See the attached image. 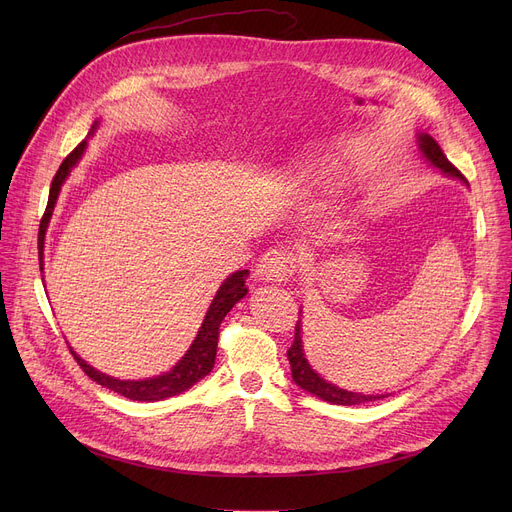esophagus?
Instances as JSON below:
<instances>
[{"mask_svg": "<svg viewBox=\"0 0 512 512\" xmlns=\"http://www.w3.org/2000/svg\"><path fill=\"white\" fill-rule=\"evenodd\" d=\"M294 267H297V259L292 253L284 249H270L261 255L255 278L261 282H284L294 274Z\"/></svg>", "mask_w": 512, "mask_h": 512, "instance_id": "1", "label": "esophagus"}]
</instances>
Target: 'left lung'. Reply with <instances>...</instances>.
I'll return each mask as SVG.
<instances>
[{
  "instance_id": "8db88e82",
  "label": "left lung",
  "mask_w": 512,
  "mask_h": 512,
  "mask_svg": "<svg viewBox=\"0 0 512 512\" xmlns=\"http://www.w3.org/2000/svg\"><path fill=\"white\" fill-rule=\"evenodd\" d=\"M417 147L419 153L423 155V159L427 161L429 166H434L436 170H440L442 174L461 180L463 184L469 186V182L465 180V176L456 170L450 161L446 159V155L442 153L440 145L429 137L427 132H419L417 134ZM303 313V311H299ZM288 361H290V371H292V380L299 388H303L305 392L332 402V405H344V407H351V405H363V402H371V400H380L386 398L388 394H363V392H353V390H344L328 380L321 378V375L311 367V363L307 361L305 355V348H303V324L301 319L297 321V328H294V342L288 348Z\"/></svg>"
}]
</instances>
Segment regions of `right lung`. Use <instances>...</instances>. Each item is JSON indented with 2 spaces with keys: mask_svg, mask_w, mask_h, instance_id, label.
Segmentation results:
<instances>
[{
  "mask_svg": "<svg viewBox=\"0 0 512 512\" xmlns=\"http://www.w3.org/2000/svg\"><path fill=\"white\" fill-rule=\"evenodd\" d=\"M99 128V120L91 126L89 137H93L95 130ZM87 149V141L80 143L64 161L60 170L56 172L51 180V188H49V199H47V207L39 224V267L43 272V251H45V234L49 228V220L53 215V209H56L62 184L66 182V178L70 176V172L76 168V164L83 159V153ZM249 276V270H238L234 274H230L222 286L215 292V297L203 317V324L193 340V344L188 346V351L184 353V357L166 373L155 375V378H147V380H120V378H112V375L101 373L99 369L91 367L85 359H80V355L74 353V348H70L72 357L76 359V363L83 367V371L89 375L93 382H97L103 388H110L130 400H141V402H155V400H164L176 394H182L184 390H188L191 386H195L197 382H201L205 375H209V371L215 365V353H218V336H220V324L222 319L228 315V311L240 301L247 297L249 288L245 286V280Z\"/></svg>",
  "mask_w": 512,
  "mask_h": 512,
  "instance_id": "1",
  "label": "right lung"
}]
</instances>
